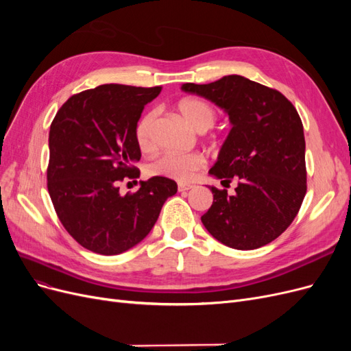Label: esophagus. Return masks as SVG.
Listing matches in <instances>:
<instances>
[{"label": "esophagus", "instance_id": "esophagus-1", "mask_svg": "<svg viewBox=\"0 0 351 351\" xmlns=\"http://www.w3.org/2000/svg\"><path fill=\"white\" fill-rule=\"evenodd\" d=\"M192 184H186V183H178V192H187V190L192 189Z\"/></svg>", "mask_w": 351, "mask_h": 351}]
</instances>
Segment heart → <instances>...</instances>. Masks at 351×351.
I'll use <instances>...</instances> for the list:
<instances>
[{
	"label": "heart",
	"mask_w": 351,
	"mask_h": 351,
	"mask_svg": "<svg viewBox=\"0 0 351 351\" xmlns=\"http://www.w3.org/2000/svg\"><path fill=\"white\" fill-rule=\"evenodd\" d=\"M177 111L184 121L196 132L204 133L214 125L217 111L212 105L199 98H184L177 104ZM156 111H147L136 124V141L142 151H151L155 146ZM205 165L202 154H164L147 167L151 176L167 177L177 182H187L197 169Z\"/></svg>",
	"instance_id": "b5f03b06"
}]
</instances>
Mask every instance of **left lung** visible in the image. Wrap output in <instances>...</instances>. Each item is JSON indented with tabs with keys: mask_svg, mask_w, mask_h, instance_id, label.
Here are the masks:
<instances>
[{
	"mask_svg": "<svg viewBox=\"0 0 351 351\" xmlns=\"http://www.w3.org/2000/svg\"><path fill=\"white\" fill-rule=\"evenodd\" d=\"M182 89L218 105L232 125L209 174L228 183L236 177V193L209 186L214 202L202 222L228 247L265 246L289 228L306 195V143L297 110L281 92L239 74Z\"/></svg>",
	"mask_w": 351,
	"mask_h": 351,
	"instance_id": "8db88e82",
	"label": "left lung"
}]
</instances>
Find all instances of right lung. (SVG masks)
<instances>
[{
    "mask_svg": "<svg viewBox=\"0 0 351 351\" xmlns=\"http://www.w3.org/2000/svg\"><path fill=\"white\" fill-rule=\"evenodd\" d=\"M161 86L101 84L64 102L49 129L48 192L69 234L90 252L111 256L141 243L177 183L152 177L134 193H120L136 178L141 159L136 124Z\"/></svg>",
    "mask_w": 351,
    "mask_h": 351,
    "instance_id": "1",
    "label": "right lung"
}]
</instances>
